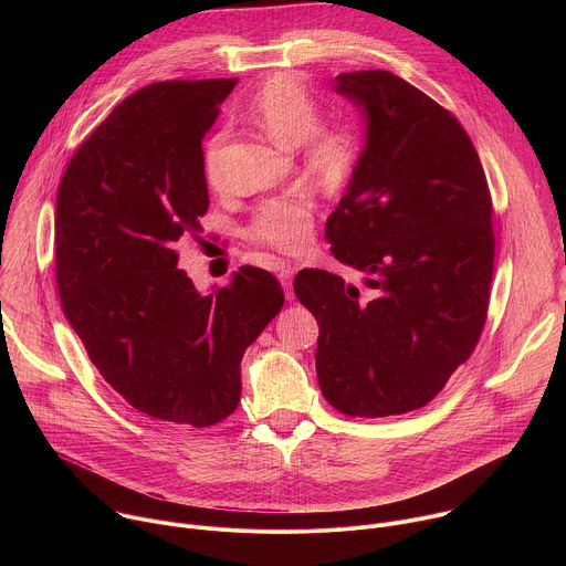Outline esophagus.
Instances as JSON below:
<instances>
[{
  "mask_svg": "<svg viewBox=\"0 0 566 566\" xmlns=\"http://www.w3.org/2000/svg\"><path fill=\"white\" fill-rule=\"evenodd\" d=\"M297 273V266H293V264H280L277 266V277H280V282H282V286H284V293H286V300H293V286H291V280H293V275Z\"/></svg>",
  "mask_w": 566,
  "mask_h": 566,
  "instance_id": "34e87169",
  "label": "esophagus"
}]
</instances>
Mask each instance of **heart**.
<instances>
[{
  "label": "heart",
  "instance_id": "obj_1",
  "mask_svg": "<svg viewBox=\"0 0 566 566\" xmlns=\"http://www.w3.org/2000/svg\"><path fill=\"white\" fill-rule=\"evenodd\" d=\"M249 116L284 147L302 145V160L325 184H343L354 172L360 143L347 125H319V105L293 75H273L249 103ZM223 134H214L203 151V172L212 188L223 184ZM313 203L306 195H286L264 201L249 226L258 244L295 253L308 244Z\"/></svg>",
  "mask_w": 566,
  "mask_h": 566
}]
</instances>
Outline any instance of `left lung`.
I'll return each instance as SVG.
<instances>
[{
    "mask_svg": "<svg viewBox=\"0 0 566 566\" xmlns=\"http://www.w3.org/2000/svg\"><path fill=\"white\" fill-rule=\"evenodd\" d=\"M334 92L365 116V147L329 214L334 258L363 286L304 269L297 300L319 325L322 394L349 417L423 408L468 360L486 322L493 203L459 120L406 80L349 71Z\"/></svg>",
    "mask_w": 566,
    "mask_h": 566,
    "instance_id": "obj_1",
    "label": "left lung"
}]
</instances>
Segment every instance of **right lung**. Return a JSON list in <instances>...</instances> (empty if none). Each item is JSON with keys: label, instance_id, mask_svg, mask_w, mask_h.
Instances as JSON below:
<instances>
[{"label": "right lung", "instance_id": "obj_1", "mask_svg": "<svg viewBox=\"0 0 566 566\" xmlns=\"http://www.w3.org/2000/svg\"><path fill=\"white\" fill-rule=\"evenodd\" d=\"M234 83L127 96L77 147L55 201L57 291L90 360L140 415L195 428L234 412L241 356L284 304L264 269L199 293L177 266L210 203L201 140Z\"/></svg>", "mask_w": 566, "mask_h": 566}]
</instances>
